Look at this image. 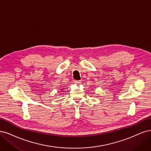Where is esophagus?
Masks as SVG:
<instances>
[{
	"mask_svg": "<svg viewBox=\"0 0 151 151\" xmlns=\"http://www.w3.org/2000/svg\"><path fill=\"white\" fill-rule=\"evenodd\" d=\"M81 83V80H75V83L76 85H79Z\"/></svg>",
	"mask_w": 151,
	"mask_h": 151,
	"instance_id": "esophagus-1",
	"label": "esophagus"
}]
</instances>
